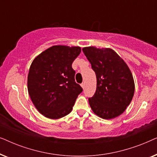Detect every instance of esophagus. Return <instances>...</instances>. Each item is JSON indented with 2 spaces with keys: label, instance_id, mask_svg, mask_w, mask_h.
<instances>
[{
  "label": "esophagus",
  "instance_id": "1",
  "mask_svg": "<svg viewBox=\"0 0 157 157\" xmlns=\"http://www.w3.org/2000/svg\"><path fill=\"white\" fill-rule=\"evenodd\" d=\"M81 87L83 88V89H84V88H85V83H82L81 84Z\"/></svg>",
  "mask_w": 157,
  "mask_h": 157
}]
</instances>
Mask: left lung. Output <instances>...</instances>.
Returning <instances> with one entry per match:
<instances>
[{"label": "left lung", "instance_id": "8db88e82", "mask_svg": "<svg viewBox=\"0 0 157 157\" xmlns=\"http://www.w3.org/2000/svg\"><path fill=\"white\" fill-rule=\"evenodd\" d=\"M96 76V90L89 98L94 113L104 119L121 115L132 101L134 81L123 59L111 48H82Z\"/></svg>", "mask_w": 157, "mask_h": 157}]
</instances>
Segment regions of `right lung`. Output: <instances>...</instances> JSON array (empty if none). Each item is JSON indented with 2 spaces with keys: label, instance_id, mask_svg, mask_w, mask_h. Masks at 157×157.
Instances as JSON below:
<instances>
[{
  "label": "right lung",
  "instance_id": "right-lung-1",
  "mask_svg": "<svg viewBox=\"0 0 157 157\" xmlns=\"http://www.w3.org/2000/svg\"><path fill=\"white\" fill-rule=\"evenodd\" d=\"M78 46H53L32 62L28 76V91L37 110L49 119H58L72 111L82 92L75 81L72 63L80 54Z\"/></svg>",
  "mask_w": 157,
  "mask_h": 157
}]
</instances>
